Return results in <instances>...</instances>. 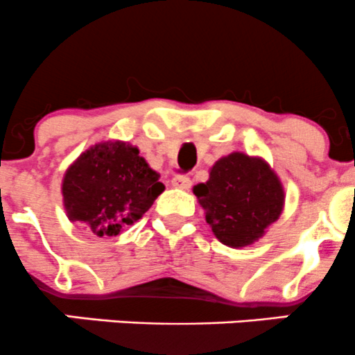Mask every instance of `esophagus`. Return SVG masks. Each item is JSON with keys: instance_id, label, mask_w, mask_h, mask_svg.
<instances>
[{"instance_id": "34e87169", "label": "esophagus", "mask_w": 355, "mask_h": 355, "mask_svg": "<svg viewBox=\"0 0 355 355\" xmlns=\"http://www.w3.org/2000/svg\"><path fill=\"white\" fill-rule=\"evenodd\" d=\"M171 185H173L175 189L189 190L190 185H192V180H190L187 175H175V177L171 178Z\"/></svg>"}]
</instances>
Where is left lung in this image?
Wrapping results in <instances>:
<instances>
[{
    "instance_id": "obj_1",
    "label": "left lung",
    "mask_w": 355,
    "mask_h": 355,
    "mask_svg": "<svg viewBox=\"0 0 355 355\" xmlns=\"http://www.w3.org/2000/svg\"><path fill=\"white\" fill-rule=\"evenodd\" d=\"M206 221L223 245H252L284 207V189L266 159L231 153L214 163L206 184L193 187Z\"/></svg>"
}]
</instances>
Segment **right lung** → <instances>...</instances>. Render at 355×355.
<instances>
[{
    "mask_svg": "<svg viewBox=\"0 0 355 355\" xmlns=\"http://www.w3.org/2000/svg\"><path fill=\"white\" fill-rule=\"evenodd\" d=\"M165 190L139 149L105 141L81 153L62 178V202L69 221H80L96 236H117L143 218Z\"/></svg>",
    "mask_w": 355,
    "mask_h": 355,
    "instance_id": "right-lung-1",
    "label": "right lung"
}]
</instances>
